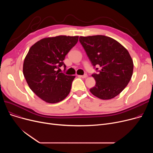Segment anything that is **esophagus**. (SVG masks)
I'll return each instance as SVG.
<instances>
[{"label": "esophagus", "mask_w": 153, "mask_h": 153, "mask_svg": "<svg viewBox=\"0 0 153 153\" xmlns=\"http://www.w3.org/2000/svg\"><path fill=\"white\" fill-rule=\"evenodd\" d=\"M79 77H82V78H83V79H85V78L87 77V74H84V75H83V76H79Z\"/></svg>", "instance_id": "34e87169"}]
</instances>
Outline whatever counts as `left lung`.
<instances>
[{
	"instance_id": "8db88e82",
	"label": "left lung",
	"mask_w": 153,
	"mask_h": 153,
	"mask_svg": "<svg viewBox=\"0 0 153 153\" xmlns=\"http://www.w3.org/2000/svg\"><path fill=\"white\" fill-rule=\"evenodd\" d=\"M79 42L92 66L101 68L98 74L92 75L96 84L91 92L102 100L114 98L131 78L133 62L130 53L115 39L104 35L80 36Z\"/></svg>"
}]
</instances>
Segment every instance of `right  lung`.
Instances as JSON below:
<instances>
[{
	"mask_svg": "<svg viewBox=\"0 0 153 153\" xmlns=\"http://www.w3.org/2000/svg\"><path fill=\"white\" fill-rule=\"evenodd\" d=\"M78 38L65 35L45 38L30 48L24 59L23 73L30 89L45 102L58 103L69 95L75 76L64 74L57 69L66 67L63 60Z\"/></svg>",
	"mask_w": 153,
	"mask_h": 153,
	"instance_id": "right-lung-1",
	"label": "right lung"
}]
</instances>
